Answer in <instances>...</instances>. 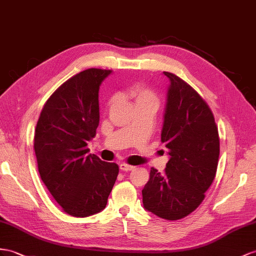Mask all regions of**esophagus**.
Returning a JSON list of instances; mask_svg holds the SVG:
<instances>
[{
    "label": "esophagus",
    "mask_w": 256,
    "mask_h": 256,
    "mask_svg": "<svg viewBox=\"0 0 256 256\" xmlns=\"http://www.w3.org/2000/svg\"><path fill=\"white\" fill-rule=\"evenodd\" d=\"M119 166H120V170H121V171H124V172L132 171V170L134 168V166H128V164H126V163H121V164H120Z\"/></svg>",
    "instance_id": "obj_1"
}]
</instances>
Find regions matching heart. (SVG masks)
Segmentation results:
<instances>
[{
    "label": "heart",
    "mask_w": 256,
    "mask_h": 256,
    "mask_svg": "<svg viewBox=\"0 0 256 256\" xmlns=\"http://www.w3.org/2000/svg\"><path fill=\"white\" fill-rule=\"evenodd\" d=\"M128 96L132 98L136 104H150L156 107H158L159 104V98L156 92L144 86L142 84H136L130 88L128 90ZM110 102H112V100H110Z\"/></svg>",
    "instance_id": "obj_1"
}]
</instances>
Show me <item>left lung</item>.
Returning a JSON list of instances; mask_svg holds the SVG:
<instances>
[{"label":"left lung","instance_id":"obj_1","mask_svg":"<svg viewBox=\"0 0 256 256\" xmlns=\"http://www.w3.org/2000/svg\"><path fill=\"white\" fill-rule=\"evenodd\" d=\"M170 84L161 142L170 159L164 172L152 168L142 190L147 211L176 220L199 206L215 178L220 156L218 130L211 109L180 78L164 71Z\"/></svg>","mask_w":256,"mask_h":256}]
</instances>
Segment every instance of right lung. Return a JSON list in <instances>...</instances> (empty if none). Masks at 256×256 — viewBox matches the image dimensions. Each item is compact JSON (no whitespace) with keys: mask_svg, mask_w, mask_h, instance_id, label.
<instances>
[{"mask_svg":"<svg viewBox=\"0 0 256 256\" xmlns=\"http://www.w3.org/2000/svg\"><path fill=\"white\" fill-rule=\"evenodd\" d=\"M111 70L90 68L56 90L38 118L34 152L38 173L66 213L86 218L106 208L119 166L90 154L100 124L98 93Z\"/></svg>","mask_w":256,"mask_h":256,"instance_id":"obj_1","label":"right lung"}]
</instances>
